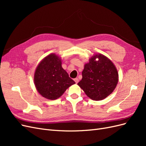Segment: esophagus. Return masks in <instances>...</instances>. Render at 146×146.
<instances>
[{
	"mask_svg": "<svg viewBox=\"0 0 146 146\" xmlns=\"http://www.w3.org/2000/svg\"><path fill=\"white\" fill-rule=\"evenodd\" d=\"M74 81H75V82H76V83H77L78 82V78H76L74 79Z\"/></svg>",
	"mask_w": 146,
	"mask_h": 146,
	"instance_id": "obj_1",
	"label": "esophagus"
}]
</instances>
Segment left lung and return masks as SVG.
<instances>
[{
  "mask_svg": "<svg viewBox=\"0 0 146 146\" xmlns=\"http://www.w3.org/2000/svg\"><path fill=\"white\" fill-rule=\"evenodd\" d=\"M118 80L115 65L106 56L98 54L84 66L82 79L78 85L92 100H101L112 93Z\"/></svg>",
  "mask_w": 146,
  "mask_h": 146,
  "instance_id": "obj_1",
  "label": "left lung"
}]
</instances>
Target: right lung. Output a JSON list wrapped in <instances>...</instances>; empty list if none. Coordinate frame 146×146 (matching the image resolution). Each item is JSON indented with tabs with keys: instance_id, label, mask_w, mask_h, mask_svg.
<instances>
[{
	"instance_id": "obj_1",
	"label": "right lung",
	"mask_w": 146,
	"mask_h": 146,
	"mask_svg": "<svg viewBox=\"0 0 146 146\" xmlns=\"http://www.w3.org/2000/svg\"><path fill=\"white\" fill-rule=\"evenodd\" d=\"M61 58L50 54L38 65L34 74V83L38 92L43 98L55 100L76 83L69 77L61 66Z\"/></svg>"
}]
</instances>
